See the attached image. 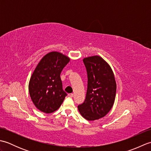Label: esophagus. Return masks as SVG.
Instances as JSON below:
<instances>
[{"mask_svg":"<svg viewBox=\"0 0 151 151\" xmlns=\"http://www.w3.org/2000/svg\"><path fill=\"white\" fill-rule=\"evenodd\" d=\"M68 95L69 96V97H74V94H73V93H69Z\"/></svg>","mask_w":151,"mask_h":151,"instance_id":"obj_1","label":"esophagus"}]
</instances>
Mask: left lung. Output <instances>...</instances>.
Wrapping results in <instances>:
<instances>
[{
	"instance_id": "1",
	"label": "left lung",
	"mask_w": 151,
	"mask_h": 151,
	"mask_svg": "<svg viewBox=\"0 0 151 151\" xmlns=\"http://www.w3.org/2000/svg\"><path fill=\"white\" fill-rule=\"evenodd\" d=\"M88 74V89L84 102L78 106L82 116L88 121L99 119L114 104L117 85L110 65L99 56L83 59Z\"/></svg>"
}]
</instances>
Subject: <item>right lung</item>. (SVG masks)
I'll return each instance as SVG.
<instances>
[{
    "mask_svg": "<svg viewBox=\"0 0 151 151\" xmlns=\"http://www.w3.org/2000/svg\"><path fill=\"white\" fill-rule=\"evenodd\" d=\"M70 58L59 52H50L38 63L32 75L28 90L38 110L50 114L58 109L67 95L62 89L60 74Z\"/></svg>",
    "mask_w": 151,
    "mask_h": 151,
    "instance_id": "right-lung-1",
    "label": "right lung"
}]
</instances>
